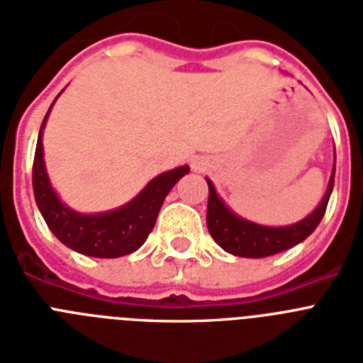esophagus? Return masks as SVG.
Masks as SVG:
<instances>
[{
  "label": "esophagus",
  "mask_w": 363,
  "mask_h": 363,
  "mask_svg": "<svg viewBox=\"0 0 363 363\" xmlns=\"http://www.w3.org/2000/svg\"><path fill=\"white\" fill-rule=\"evenodd\" d=\"M191 169H194V172H203V169H205V164H203L199 158H194V160H191Z\"/></svg>",
  "instance_id": "34e87169"
}]
</instances>
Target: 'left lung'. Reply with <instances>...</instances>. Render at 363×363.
I'll return each instance as SVG.
<instances>
[{"label":"left lung","mask_w":363,"mask_h":363,"mask_svg":"<svg viewBox=\"0 0 363 363\" xmlns=\"http://www.w3.org/2000/svg\"><path fill=\"white\" fill-rule=\"evenodd\" d=\"M335 177V151H334V169L330 175L328 188L323 197V201L317 205L311 214L291 225L284 228H270V225H261V223L250 222L246 218L238 216L231 208L223 203V199L216 194V188L211 179H207L208 184V205H207V228L211 237L222 246L225 252L238 255V257L261 259L274 255V253L285 252L293 248L296 244L311 235L320 223L326 212V205L334 190Z\"/></svg>","instance_id":"1"}]
</instances>
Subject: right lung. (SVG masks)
Returning a JSON list of instances; mask_svg holds the SVG:
<instances>
[{"mask_svg": "<svg viewBox=\"0 0 363 363\" xmlns=\"http://www.w3.org/2000/svg\"><path fill=\"white\" fill-rule=\"evenodd\" d=\"M52 106L38 130L33 162L35 201L44 222L67 248L89 255V257L115 259L135 252L143 246L149 233L155 228L156 216L169 190L190 172V167L181 166L172 172L156 175L152 181L147 182V186L134 199L113 211L96 212V214H84V212L74 211L59 199L57 191L52 188L50 177L46 173V164H44L43 132Z\"/></svg>", "mask_w": 363, "mask_h": 363, "instance_id": "1", "label": "right lung"}]
</instances>
